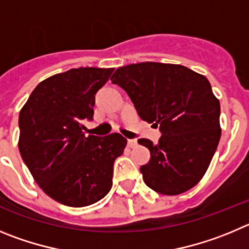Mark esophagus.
<instances>
[{
	"label": "esophagus",
	"mask_w": 249,
	"mask_h": 249,
	"mask_svg": "<svg viewBox=\"0 0 249 249\" xmlns=\"http://www.w3.org/2000/svg\"><path fill=\"white\" fill-rule=\"evenodd\" d=\"M138 145L136 140H127V146L129 147H135Z\"/></svg>",
	"instance_id": "esophagus-1"
}]
</instances>
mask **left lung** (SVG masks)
<instances>
[{
	"label": "left lung",
	"instance_id": "1",
	"mask_svg": "<svg viewBox=\"0 0 249 249\" xmlns=\"http://www.w3.org/2000/svg\"><path fill=\"white\" fill-rule=\"evenodd\" d=\"M124 89L144 122L159 127L158 144L140 167L144 182L159 194L189 191L203 178L219 138V102L207 78L180 64L144 63L120 67L110 78Z\"/></svg>",
	"mask_w": 249,
	"mask_h": 249
}]
</instances>
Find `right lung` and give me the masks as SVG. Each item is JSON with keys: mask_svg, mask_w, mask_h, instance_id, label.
Listing matches in <instances>:
<instances>
[{"mask_svg": "<svg viewBox=\"0 0 249 249\" xmlns=\"http://www.w3.org/2000/svg\"><path fill=\"white\" fill-rule=\"evenodd\" d=\"M114 68L69 69L41 82L19 111L18 149L38 186L57 202L84 207L113 185V166L126 146L120 134L83 133L97 91Z\"/></svg>", "mask_w": 249, "mask_h": 249, "instance_id": "obj_1", "label": "right lung"}]
</instances>
